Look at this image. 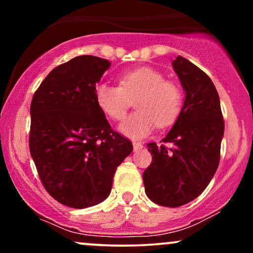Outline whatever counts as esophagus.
<instances>
[{
  "mask_svg": "<svg viewBox=\"0 0 253 253\" xmlns=\"http://www.w3.org/2000/svg\"><path fill=\"white\" fill-rule=\"evenodd\" d=\"M140 149H143V144L138 143V141H134V143H133V150L138 151V150H140Z\"/></svg>",
  "mask_w": 253,
  "mask_h": 253,
  "instance_id": "34e87169",
  "label": "esophagus"
}]
</instances>
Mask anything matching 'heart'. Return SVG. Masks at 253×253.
<instances>
[{"instance_id":"obj_1","label":"heart","mask_w":253,"mask_h":253,"mask_svg":"<svg viewBox=\"0 0 253 253\" xmlns=\"http://www.w3.org/2000/svg\"><path fill=\"white\" fill-rule=\"evenodd\" d=\"M134 98L136 112L119 126V130L128 138H144L156 125L169 126L181 113L183 96L179 86L147 66L120 75L119 86L100 83L95 88L98 108L112 120H123Z\"/></svg>"}]
</instances>
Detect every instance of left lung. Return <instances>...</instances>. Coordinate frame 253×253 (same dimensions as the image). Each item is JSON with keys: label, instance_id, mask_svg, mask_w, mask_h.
Returning <instances> with one entry per match:
<instances>
[{"label": "left lung", "instance_id": "8db88e82", "mask_svg": "<svg viewBox=\"0 0 253 253\" xmlns=\"http://www.w3.org/2000/svg\"><path fill=\"white\" fill-rule=\"evenodd\" d=\"M172 68L185 92L184 103L162 143L147 144L152 163L144 171L145 193L164 207H179L196 199L219 167L223 124L220 98L207 75L178 56Z\"/></svg>", "mask_w": 253, "mask_h": 253}]
</instances>
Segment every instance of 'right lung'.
I'll return each instance as SVG.
<instances>
[{"mask_svg":"<svg viewBox=\"0 0 253 253\" xmlns=\"http://www.w3.org/2000/svg\"><path fill=\"white\" fill-rule=\"evenodd\" d=\"M109 68L103 58L78 56L53 69L32 98L31 156L47 193L71 208L104 201L117 168L133 150L95 101Z\"/></svg>","mask_w":253,"mask_h":253,"instance_id":"right-lung-1","label":"right lung"}]
</instances>
